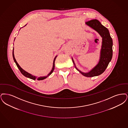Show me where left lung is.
<instances>
[{
    "label": "left lung",
    "instance_id": "1",
    "mask_svg": "<svg viewBox=\"0 0 128 128\" xmlns=\"http://www.w3.org/2000/svg\"><path fill=\"white\" fill-rule=\"evenodd\" d=\"M86 24L96 31L102 37L100 61L89 72L84 73L82 72L76 68L72 58V61L78 71L84 76L90 78L98 76L105 71L112 57L113 42L108 29L102 25L98 20H92L86 22Z\"/></svg>",
    "mask_w": 128,
    "mask_h": 128
}]
</instances>
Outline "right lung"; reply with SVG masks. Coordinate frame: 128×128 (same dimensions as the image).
I'll return each mask as SVG.
<instances>
[{
  "mask_svg": "<svg viewBox=\"0 0 128 128\" xmlns=\"http://www.w3.org/2000/svg\"><path fill=\"white\" fill-rule=\"evenodd\" d=\"M12 55H13V59H14V61L16 63V65H17L18 68V69L20 70V72H22V74L23 76H25L28 78H30V79H33V80H35V79L36 78V77L35 76H34L32 75L31 74L28 73V72H26L25 71H24V70H23L22 68L20 67V66H19V64H18L15 58V57H14V47H13V52H12ZM57 56H56V57L54 58V62H53V67H52V70H51V71L50 72V73L47 76H42V77H40L39 78H37V80H44L46 78H47L48 76H49L50 75L52 74V73L53 72L54 69V66H55V64H54V62H55V60H56V58Z\"/></svg>",
  "mask_w": 128,
  "mask_h": 128,
  "instance_id": "add662e5",
  "label": "right lung"
}]
</instances>
